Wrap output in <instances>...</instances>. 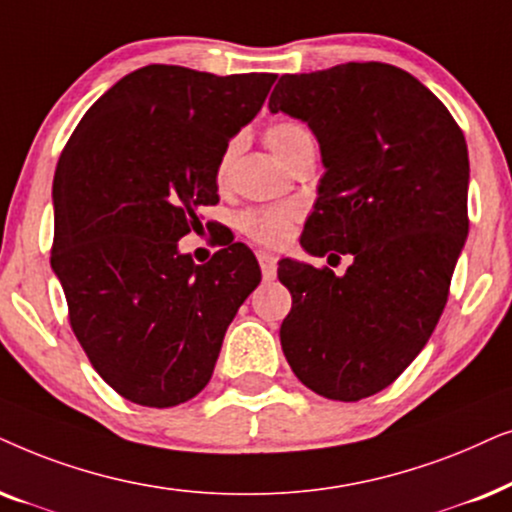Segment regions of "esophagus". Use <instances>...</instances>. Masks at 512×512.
I'll return each instance as SVG.
<instances>
[{
    "label": "esophagus",
    "instance_id": "1",
    "mask_svg": "<svg viewBox=\"0 0 512 512\" xmlns=\"http://www.w3.org/2000/svg\"><path fill=\"white\" fill-rule=\"evenodd\" d=\"M257 260H260L264 281H274V278H276V269H278V267H276V257L271 255V252L260 250V252H257Z\"/></svg>",
    "mask_w": 512,
    "mask_h": 512
}]
</instances>
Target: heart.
Wrapping results in <instances>:
<instances>
[{
    "mask_svg": "<svg viewBox=\"0 0 512 512\" xmlns=\"http://www.w3.org/2000/svg\"><path fill=\"white\" fill-rule=\"evenodd\" d=\"M264 140L271 152L281 159L285 166H290L304 149L313 147V140L309 131L302 124L295 121H274L267 131H264ZM236 154V140H229L222 147L220 156L215 163V182L224 185L229 180L231 163H234ZM299 220L297 208L292 206H271V208H250L238 217V227L245 236H250L255 243L269 245V248H278L292 236V229Z\"/></svg>",
    "mask_w": 512,
    "mask_h": 512,
    "instance_id": "heart-1",
    "label": "heart"
}]
</instances>
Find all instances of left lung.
<instances>
[{
  "mask_svg": "<svg viewBox=\"0 0 512 512\" xmlns=\"http://www.w3.org/2000/svg\"><path fill=\"white\" fill-rule=\"evenodd\" d=\"M269 109L309 124L323 156L302 248L353 260L344 276L278 264L292 295L283 353L306 388L356 403L405 372L445 309L468 236L466 138L419 79L386 63L283 74Z\"/></svg>",
  "mask_w": 512,
  "mask_h": 512,
  "instance_id": "obj_1",
  "label": "left lung"
}]
</instances>
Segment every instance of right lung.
<instances>
[{
	"label": "right lung",
	"mask_w": 512,
	"mask_h": 512,
	"mask_svg": "<svg viewBox=\"0 0 512 512\" xmlns=\"http://www.w3.org/2000/svg\"><path fill=\"white\" fill-rule=\"evenodd\" d=\"M274 81L140 67L93 102L60 154L51 267L81 349L131 403L173 407L201 393L262 281L243 243L194 264L177 241L201 224L199 208L220 201L217 156Z\"/></svg>",
	"instance_id": "right-lung-1"
}]
</instances>
